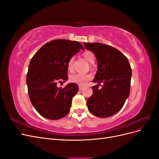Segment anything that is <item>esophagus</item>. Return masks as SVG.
<instances>
[{"instance_id": "obj_1", "label": "esophagus", "mask_w": 159, "mask_h": 159, "mask_svg": "<svg viewBox=\"0 0 159 159\" xmlns=\"http://www.w3.org/2000/svg\"><path fill=\"white\" fill-rule=\"evenodd\" d=\"M84 86H82V85H79V89L80 90H82L83 89H84Z\"/></svg>"}]
</instances>
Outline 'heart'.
Listing matches in <instances>:
<instances>
[{
  "instance_id": "b5f03b06",
  "label": "heart",
  "mask_w": 159,
  "mask_h": 159,
  "mask_svg": "<svg viewBox=\"0 0 159 159\" xmlns=\"http://www.w3.org/2000/svg\"><path fill=\"white\" fill-rule=\"evenodd\" d=\"M84 56L89 63L93 64L95 60V55L91 51H85L84 53ZM73 62L74 59L73 57L70 58L68 62V65H67V68H68L69 71H72L74 70L73 68ZM92 79V75L91 74H75L71 75L70 77V81L71 83H74L76 84H78L80 85H85L88 81Z\"/></svg>"
}]
</instances>
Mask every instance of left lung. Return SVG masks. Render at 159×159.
Wrapping results in <instances>:
<instances>
[{
	"label": "left lung",
	"mask_w": 159,
	"mask_h": 159,
	"mask_svg": "<svg viewBox=\"0 0 159 159\" xmlns=\"http://www.w3.org/2000/svg\"><path fill=\"white\" fill-rule=\"evenodd\" d=\"M98 60L93 82V94L87 100L88 110L98 117H109L121 109L129 97L132 70L125 56L115 48L102 43L84 42ZM101 83L102 88H98Z\"/></svg>",
	"instance_id": "obj_1"
}]
</instances>
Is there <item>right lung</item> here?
Returning <instances> with one entry per match:
<instances>
[{
    "mask_svg": "<svg viewBox=\"0 0 159 159\" xmlns=\"http://www.w3.org/2000/svg\"><path fill=\"white\" fill-rule=\"evenodd\" d=\"M81 49L84 50L77 41L54 40L43 46L31 59L26 75L28 92L34 107L42 117L55 120L69 113L78 85L71 83L61 88L57 84L68 80V62Z\"/></svg>",
    "mask_w": 159,
    "mask_h": 159,
    "instance_id": "add662e5",
    "label": "right lung"
}]
</instances>
